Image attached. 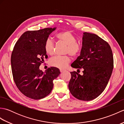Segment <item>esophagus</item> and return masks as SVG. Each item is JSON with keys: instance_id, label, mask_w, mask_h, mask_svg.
Here are the masks:
<instances>
[{"instance_id": "34e87169", "label": "esophagus", "mask_w": 124, "mask_h": 124, "mask_svg": "<svg viewBox=\"0 0 124 124\" xmlns=\"http://www.w3.org/2000/svg\"><path fill=\"white\" fill-rule=\"evenodd\" d=\"M60 72H61V73H62V72H63L64 71H65L64 70H62V69H60Z\"/></svg>"}]
</instances>
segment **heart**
Returning a JSON list of instances; mask_svg holds the SVG:
<instances>
[{
    "instance_id": "obj_1",
    "label": "heart",
    "mask_w": 124,
    "mask_h": 124,
    "mask_svg": "<svg viewBox=\"0 0 124 124\" xmlns=\"http://www.w3.org/2000/svg\"><path fill=\"white\" fill-rule=\"evenodd\" d=\"M57 40L60 43L66 45L65 53L69 54L70 56L75 57L78 56L81 52V46L77 43V38L71 31L64 30L58 32L55 35ZM44 49L47 54L51 55L54 53V44L51 39H48L44 44ZM70 62L68 56H55L49 60V64L52 67L60 69H64Z\"/></svg>"
}]
</instances>
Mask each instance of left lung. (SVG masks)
Here are the masks:
<instances>
[{"mask_svg":"<svg viewBox=\"0 0 124 124\" xmlns=\"http://www.w3.org/2000/svg\"><path fill=\"white\" fill-rule=\"evenodd\" d=\"M71 65L77 72L82 69L83 75L70 72V93L82 101L95 99L106 88L112 74L114 57L111 47L95 34L84 32L80 56Z\"/></svg>","mask_w":124,"mask_h":124,"instance_id":"1","label":"left lung"}]
</instances>
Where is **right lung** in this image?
I'll return each instance as SVG.
<instances>
[{"label":"right lung","mask_w":124,"mask_h":124,"mask_svg":"<svg viewBox=\"0 0 124 124\" xmlns=\"http://www.w3.org/2000/svg\"><path fill=\"white\" fill-rule=\"evenodd\" d=\"M54 28L27 31L16 43L11 55V66L14 82L21 93L34 100L44 98L53 88V80L60 73L59 69L51 67L44 73L39 69L47 55L44 44Z\"/></svg>","instance_id":"add662e5"}]
</instances>
